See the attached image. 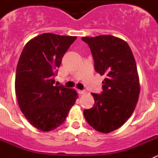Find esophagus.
Wrapping results in <instances>:
<instances>
[{"mask_svg":"<svg viewBox=\"0 0 158 158\" xmlns=\"http://www.w3.org/2000/svg\"><path fill=\"white\" fill-rule=\"evenodd\" d=\"M78 93L81 95L85 94V90H78Z\"/></svg>","mask_w":158,"mask_h":158,"instance_id":"34e87169","label":"esophagus"}]
</instances>
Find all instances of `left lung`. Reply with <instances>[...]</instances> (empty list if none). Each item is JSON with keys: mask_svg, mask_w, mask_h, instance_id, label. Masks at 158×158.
Segmentation results:
<instances>
[{"mask_svg": "<svg viewBox=\"0 0 158 158\" xmlns=\"http://www.w3.org/2000/svg\"><path fill=\"white\" fill-rule=\"evenodd\" d=\"M89 45L95 70L105 75L100 94L92 93L95 104L84 110L88 123L96 131L109 133L123 126L134 112L140 85L137 65L126 41L107 35L82 37Z\"/></svg>", "mask_w": 158, "mask_h": 158, "instance_id": "1", "label": "left lung"}]
</instances>
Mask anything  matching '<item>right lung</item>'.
Segmentation results:
<instances>
[{
	"instance_id": "obj_1",
	"label": "right lung",
	"mask_w": 158,
	"mask_h": 158,
	"mask_svg": "<svg viewBox=\"0 0 158 158\" xmlns=\"http://www.w3.org/2000/svg\"><path fill=\"white\" fill-rule=\"evenodd\" d=\"M76 36L44 33L23 47L16 67L15 89L19 108L32 126L51 131L65 122L75 104L74 89L54 86V77Z\"/></svg>"
}]
</instances>
